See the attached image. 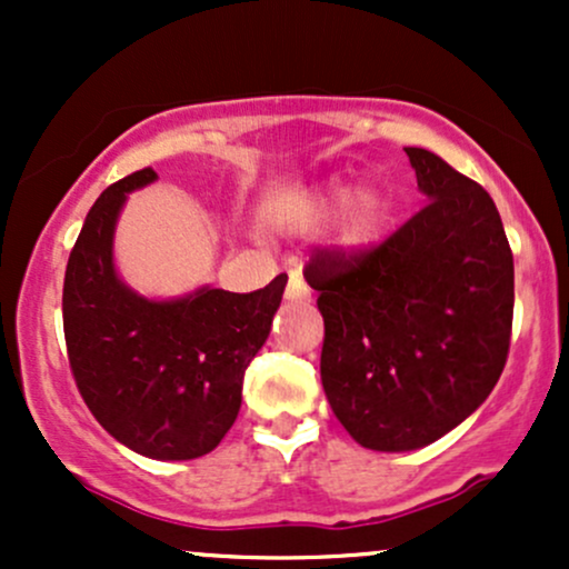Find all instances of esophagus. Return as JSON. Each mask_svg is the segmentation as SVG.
<instances>
[{
  "label": "esophagus",
  "instance_id": "34e87169",
  "mask_svg": "<svg viewBox=\"0 0 569 569\" xmlns=\"http://www.w3.org/2000/svg\"><path fill=\"white\" fill-rule=\"evenodd\" d=\"M310 297H312V291H310V286H307V280L299 276V272H293L289 286H286V299H289V302H297V305H307L310 302Z\"/></svg>",
  "mask_w": 569,
  "mask_h": 569
}]
</instances>
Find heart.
<instances>
[{"instance_id":"1","label":"heart","mask_w":569,"mask_h":569,"mask_svg":"<svg viewBox=\"0 0 569 569\" xmlns=\"http://www.w3.org/2000/svg\"><path fill=\"white\" fill-rule=\"evenodd\" d=\"M339 209V243L350 251H367L380 240L385 217H388V202L377 187H361L352 192L348 181L335 179L323 189H318L312 198L291 217V224H307Z\"/></svg>"}]
</instances>
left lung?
Returning <instances> with one entry per match:
<instances>
[{"label":"left lung","instance_id":"8db88e82","mask_svg":"<svg viewBox=\"0 0 569 569\" xmlns=\"http://www.w3.org/2000/svg\"><path fill=\"white\" fill-rule=\"evenodd\" d=\"M426 208L369 251H318L321 382L361 447L411 452L473 415L511 345L513 253L485 187L403 149Z\"/></svg>","mask_w":569,"mask_h":569}]
</instances>
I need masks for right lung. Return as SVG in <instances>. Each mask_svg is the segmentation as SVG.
Segmentation results:
<instances>
[{
  "label": "right lung",
  "mask_w": 569,
  "mask_h": 569,
  "mask_svg": "<svg viewBox=\"0 0 569 569\" xmlns=\"http://www.w3.org/2000/svg\"><path fill=\"white\" fill-rule=\"evenodd\" d=\"M154 179L152 168L126 176L84 217L63 278V335L80 396L109 436L152 460H194L232 428L289 276L251 293H136L117 276L114 227L128 194Z\"/></svg>",
  "instance_id": "right-lung-1"
}]
</instances>
